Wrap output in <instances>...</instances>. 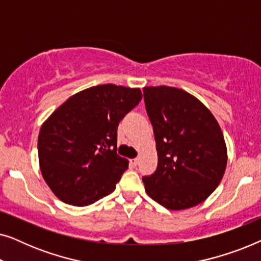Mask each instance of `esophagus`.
<instances>
[{
    "label": "esophagus",
    "mask_w": 261,
    "mask_h": 261,
    "mask_svg": "<svg viewBox=\"0 0 261 261\" xmlns=\"http://www.w3.org/2000/svg\"><path fill=\"white\" fill-rule=\"evenodd\" d=\"M130 165L132 166H137L139 164V158H134V159H130Z\"/></svg>",
    "instance_id": "34e87169"
}]
</instances>
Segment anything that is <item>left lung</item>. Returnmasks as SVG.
I'll list each match as a JSON object with an SVG mask.
<instances>
[{"label":"left lung","mask_w":261,"mask_h":261,"mask_svg":"<svg viewBox=\"0 0 261 261\" xmlns=\"http://www.w3.org/2000/svg\"><path fill=\"white\" fill-rule=\"evenodd\" d=\"M158 166L142 181L147 195L171 210L188 209L212 195L222 179L227 148L222 130L197 98L166 87H145Z\"/></svg>","instance_id":"left-lung-1"}]
</instances>
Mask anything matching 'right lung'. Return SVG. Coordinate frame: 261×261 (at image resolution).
<instances>
[{"label": "right lung", "instance_id": "right-lung-1", "mask_svg": "<svg viewBox=\"0 0 261 261\" xmlns=\"http://www.w3.org/2000/svg\"><path fill=\"white\" fill-rule=\"evenodd\" d=\"M140 89L115 84L71 96L41 126L42 177L60 201L84 206L115 190L128 169L117 154V126L141 101Z\"/></svg>", "mask_w": 261, "mask_h": 261}]
</instances>
